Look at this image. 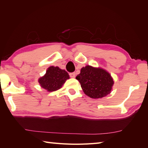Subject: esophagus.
Here are the masks:
<instances>
[{
	"instance_id": "esophagus-1",
	"label": "esophagus",
	"mask_w": 148,
	"mask_h": 148,
	"mask_svg": "<svg viewBox=\"0 0 148 148\" xmlns=\"http://www.w3.org/2000/svg\"><path fill=\"white\" fill-rule=\"evenodd\" d=\"M70 77H71V78H75V77H76V73H75V72L71 73H70Z\"/></svg>"
}]
</instances>
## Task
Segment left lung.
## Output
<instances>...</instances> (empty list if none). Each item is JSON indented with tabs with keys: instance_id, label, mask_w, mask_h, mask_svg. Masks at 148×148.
<instances>
[{
	"instance_id": "left-lung-1",
	"label": "left lung",
	"mask_w": 148,
	"mask_h": 148,
	"mask_svg": "<svg viewBox=\"0 0 148 148\" xmlns=\"http://www.w3.org/2000/svg\"><path fill=\"white\" fill-rule=\"evenodd\" d=\"M76 79L81 84L85 95L92 99H99L109 95L114 83L108 71L91 65L82 68Z\"/></svg>"
}]
</instances>
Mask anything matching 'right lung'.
<instances>
[{
  "label": "right lung",
  "instance_id": "obj_1",
  "mask_svg": "<svg viewBox=\"0 0 148 148\" xmlns=\"http://www.w3.org/2000/svg\"><path fill=\"white\" fill-rule=\"evenodd\" d=\"M70 78L69 73L59 66H51L46 70L43 77L39 78L38 82L41 87L48 92H52L60 89L66 80Z\"/></svg>",
  "mask_w": 148,
  "mask_h": 148
}]
</instances>
